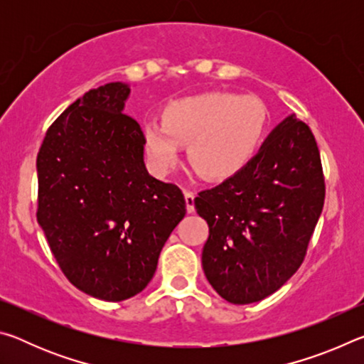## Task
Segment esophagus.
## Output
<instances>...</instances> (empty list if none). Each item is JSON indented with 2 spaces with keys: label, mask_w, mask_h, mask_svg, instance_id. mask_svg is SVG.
<instances>
[{
  "label": "esophagus",
  "mask_w": 364,
  "mask_h": 364,
  "mask_svg": "<svg viewBox=\"0 0 364 364\" xmlns=\"http://www.w3.org/2000/svg\"><path fill=\"white\" fill-rule=\"evenodd\" d=\"M194 193H191V191H184V200H186V210L188 213H193L196 208H194Z\"/></svg>",
  "instance_id": "obj_1"
}]
</instances>
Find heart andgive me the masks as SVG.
Segmentation results:
<instances>
[{
  "label": "heart",
  "instance_id": "1",
  "mask_svg": "<svg viewBox=\"0 0 364 364\" xmlns=\"http://www.w3.org/2000/svg\"><path fill=\"white\" fill-rule=\"evenodd\" d=\"M267 125L263 102L228 91L188 96L164 109L162 123L143 127L146 154L154 168L168 173L188 146L191 167L205 180L223 181L247 167Z\"/></svg>",
  "mask_w": 364,
  "mask_h": 364
}]
</instances>
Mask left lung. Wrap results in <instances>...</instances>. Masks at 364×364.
<instances>
[{
  "label": "left lung",
  "instance_id": "left-lung-1",
  "mask_svg": "<svg viewBox=\"0 0 364 364\" xmlns=\"http://www.w3.org/2000/svg\"><path fill=\"white\" fill-rule=\"evenodd\" d=\"M207 220L202 268L220 297L260 301L304 262L324 205L315 136L291 114L264 139L247 167L194 199Z\"/></svg>",
  "mask_w": 364,
  "mask_h": 364
}]
</instances>
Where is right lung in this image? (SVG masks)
Returning a JSON list of instances; mask_svg holds the SVG:
<instances>
[{
	"label": "right lung",
	"mask_w": 364,
	"mask_h": 364,
	"mask_svg": "<svg viewBox=\"0 0 364 364\" xmlns=\"http://www.w3.org/2000/svg\"><path fill=\"white\" fill-rule=\"evenodd\" d=\"M130 85L112 82L70 104L43 139L36 218L73 286L122 301L156 273L186 215L176 184L149 175L139 123L123 114Z\"/></svg>",
	"instance_id": "obj_1"
}]
</instances>
